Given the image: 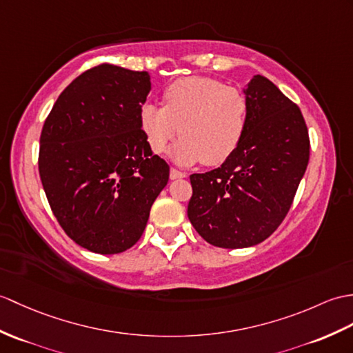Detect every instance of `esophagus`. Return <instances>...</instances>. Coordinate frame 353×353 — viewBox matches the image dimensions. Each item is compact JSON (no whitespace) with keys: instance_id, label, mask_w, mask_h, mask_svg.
<instances>
[{"instance_id":"1","label":"esophagus","mask_w":353,"mask_h":353,"mask_svg":"<svg viewBox=\"0 0 353 353\" xmlns=\"http://www.w3.org/2000/svg\"><path fill=\"white\" fill-rule=\"evenodd\" d=\"M186 177V173H182V171H179L176 168H171L170 170V179L171 180H176V179H183Z\"/></svg>"}]
</instances>
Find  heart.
I'll use <instances>...</instances> for the list:
<instances>
[{
    "instance_id": "1",
    "label": "heart",
    "mask_w": 353,
    "mask_h": 353,
    "mask_svg": "<svg viewBox=\"0 0 353 353\" xmlns=\"http://www.w3.org/2000/svg\"><path fill=\"white\" fill-rule=\"evenodd\" d=\"M165 106L145 102L139 126L154 153H162L179 132L170 157L180 165L203 161L218 165L239 147L248 126L250 105L241 90L208 77H186L163 92Z\"/></svg>"
}]
</instances>
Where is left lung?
Instances as JSON below:
<instances>
[{"instance_id": "1", "label": "left lung", "mask_w": 353, "mask_h": 353, "mask_svg": "<svg viewBox=\"0 0 353 353\" xmlns=\"http://www.w3.org/2000/svg\"><path fill=\"white\" fill-rule=\"evenodd\" d=\"M248 126L219 168L191 174L188 218L204 241L219 248L254 247L288 215L310 159L301 110L274 83L254 75L243 87Z\"/></svg>"}]
</instances>
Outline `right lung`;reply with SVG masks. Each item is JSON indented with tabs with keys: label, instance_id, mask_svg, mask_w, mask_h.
<instances>
[{
	"label": "right lung",
	"instance_id": "1",
	"mask_svg": "<svg viewBox=\"0 0 353 353\" xmlns=\"http://www.w3.org/2000/svg\"><path fill=\"white\" fill-rule=\"evenodd\" d=\"M150 73L101 64L54 103L40 135L39 173L54 215L72 241L119 254L141 237L170 167L139 126Z\"/></svg>",
	"mask_w": 353,
	"mask_h": 353
}]
</instances>
